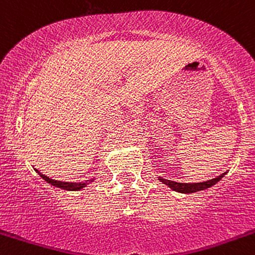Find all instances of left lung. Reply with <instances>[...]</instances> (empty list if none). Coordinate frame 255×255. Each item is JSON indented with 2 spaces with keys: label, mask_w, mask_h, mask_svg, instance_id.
Returning <instances> with one entry per match:
<instances>
[{
  "label": "left lung",
  "mask_w": 255,
  "mask_h": 255,
  "mask_svg": "<svg viewBox=\"0 0 255 255\" xmlns=\"http://www.w3.org/2000/svg\"><path fill=\"white\" fill-rule=\"evenodd\" d=\"M225 174H226V173H223V174H220L219 177H217V178H214V179H211V180L202 181V183H194V184L177 183V181L167 180V179H163V178H158V179L163 184L168 185L170 189L174 190V191L183 192V194H191V192H197V191H200V190H205V189H207V187L213 186L214 184L218 183V181H219L220 179H222Z\"/></svg>",
  "instance_id": "obj_1"
}]
</instances>
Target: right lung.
Listing matches in <instances>:
<instances>
[{"label":"right lung","instance_id":"obj_1","mask_svg":"<svg viewBox=\"0 0 255 255\" xmlns=\"http://www.w3.org/2000/svg\"><path fill=\"white\" fill-rule=\"evenodd\" d=\"M38 174L41 175L42 178L44 179V180L47 181V183L52 184L53 186H57V187H60V189H64V190H71V191H76V190H81L83 189L87 184L91 183V181H93V179H91V180H87L86 183H65V181H59V180H54V179H50L48 177H46V175H43L42 173H40L37 170Z\"/></svg>","mask_w":255,"mask_h":255}]
</instances>
